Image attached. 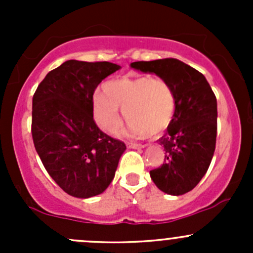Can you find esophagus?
<instances>
[{"instance_id":"1","label":"esophagus","mask_w":253,"mask_h":253,"mask_svg":"<svg viewBox=\"0 0 253 253\" xmlns=\"http://www.w3.org/2000/svg\"><path fill=\"white\" fill-rule=\"evenodd\" d=\"M127 147L131 148V149H137V148H144V144H139V143H133V142H128L127 143Z\"/></svg>"}]
</instances>
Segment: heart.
Here are the masks:
<instances>
[{"label":"heart","instance_id":"obj_1","mask_svg":"<svg viewBox=\"0 0 253 253\" xmlns=\"http://www.w3.org/2000/svg\"><path fill=\"white\" fill-rule=\"evenodd\" d=\"M91 108L95 124L108 133L120 128L122 110L131 136H157L168 128L174 117L176 94L164 78L121 77L106 82L103 93L94 94Z\"/></svg>","mask_w":253,"mask_h":253}]
</instances>
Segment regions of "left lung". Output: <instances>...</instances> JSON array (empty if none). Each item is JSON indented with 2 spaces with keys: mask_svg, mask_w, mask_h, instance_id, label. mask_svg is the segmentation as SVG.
I'll list each match as a JSON object with an SVG mask.
<instances>
[{
  "mask_svg": "<svg viewBox=\"0 0 253 253\" xmlns=\"http://www.w3.org/2000/svg\"><path fill=\"white\" fill-rule=\"evenodd\" d=\"M131 67L155 73L174 88L176 110L167 133L159 138L164 164L149 172L163 192H190L206 175L216 141V98L205 76L176 58L132 62Z\"/></svg>",
  "mask_w": 253,
  "mask_h": 253,
  "instance_id": "1",
  "label": "left lung"
}]
</instances>
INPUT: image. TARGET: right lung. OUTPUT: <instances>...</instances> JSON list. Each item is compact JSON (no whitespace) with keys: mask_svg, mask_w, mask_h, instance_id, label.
Returning <instances> with one entry per match:
<instances>
[{"mask_svg":"<svg viewBox=\"0 0 253 253\" xmlns=\"http://www.w3.org/2000/svg\"><path fill=\"white\" fill-rule=\"evenodd\" d=\"M111 62L68 60L50 71L33 96L32 136L48 175L68 195L103 193L126 145L111 138L93 119V94L120 70Z\"/></svg>","mask_w":253,"mask_h":253,"instance_id":"1","label":"right lung"}]
</instances>
